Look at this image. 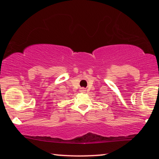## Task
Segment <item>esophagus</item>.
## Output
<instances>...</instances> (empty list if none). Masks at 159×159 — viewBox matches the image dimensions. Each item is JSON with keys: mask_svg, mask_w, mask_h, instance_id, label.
Wrapping results in <instances>:
<instances>
[{"mask_svg": "<svg viewBox=\"0 0 159 159\" xmlns=\"http://www.w3.org/2000/svg\"><path fill=\"white\" fill-rule=\"evenodd\" d=\"M80 91L81 93H85V91H86V90H85V88H81L80 89Z\"/></svg>", "mask_w": 159, "mask_h": 159, "instance_id": "1", "label": "esophagus"}]
</instances>
